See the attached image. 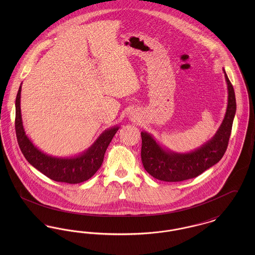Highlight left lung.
Instances as JSON below:
<instances>
[{
    "mask_svg": "<svg viewBox=\"0 0 255 255\" xmlns=\"http://www.w3.org/2000/svg\"><path fill=\"white\" fill-rule=\"evenodd\" d=\"M228 84V108L215 135L200 148L190 153H174L163 149L150 133L141 132V161L146 171L155 179L164 182H182L198 177L216 164L228 148L236 99L233 86L224 70Z\"/></svg>",
    "mask_w": 255,
    "mask_h": 255,
    "instance_id": "8db88e82",
    "label": "left lung"
}]
</instances>
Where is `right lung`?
I'll use <instances>...</instances> for the list:
<instances>
[{
  "mask_svg": "<svg viewBox=\"0 0 255 255\" xmlns=\"http://www.w3.org/2000/svg\"><path fill=\"white\" fill-rule=\"evenodd\" d=\"M21 89L22 86L19 88L15 102V131L18 144L26 160L33 167L55 182L79 183L93 177L100 168L107 147L118 132L119 127L116 126L105 130L99 135L96 142L81 155L72 158L49 156L34 146L25 134L20 107Z\"/></svg>",
  "mask_w": 255,
  "mask_h": 255,
  "instance_id": "add662e5",
  "label": "right lung"
}]
</instances>
